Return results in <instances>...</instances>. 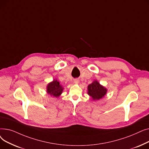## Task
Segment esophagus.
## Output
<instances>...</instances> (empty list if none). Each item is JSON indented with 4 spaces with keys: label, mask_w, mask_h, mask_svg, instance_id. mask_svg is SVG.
I'll return each mask as SVG.
<instances>
[{
    "label": "esophagus",
    "mask_w": 149,
    "mask_h": 149,
    "mask_svg": "<svg viewBox=\"0 0 149 149\" xmlns=\"http://www.w3.org/2000/svg\"><path fill=\"white\" fill-rule=\"evenodd\" d=\"M74 83H76V84L79 83V80L78 79H74Z\"/></svg>",
    "instance_id": "obj_1"
}]
</instances>
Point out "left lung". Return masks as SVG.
I'll return each mask as SVG.
<instances>
[{"instance_id": "left-lung-1", "label": "left lung", "mask_w": 149, "mask_h": 149, "mask_svg": "<svg viewBox=\"0 0 149 149\" xmlns=\"http://www.w3.org/2000/svg\"><path fill=\"white\" fill-rule=\"evenodd\" d=\"M88 94L93 100H100L106 95L107 92V89L97 81H94L92 84H90L88 86Z\"/></svg>"}]
</instances>
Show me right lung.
Here are the masks:
<instances>
[{"mask_svg":"<svg viewBox=\"0 0 149 149\" xmlns=\"http://www.w3.org/2000/svg\"><path fill=\"white\" fill-rule=\"evenodd\" d=\"M63 89L60 83L57 80H54L52 82L50 83L47 86V92L51 95L55 97H58L62 93Z\"/></svg>","mask_w":149,"mask_h":149,"instance_id":"right-lung-1","label":"right lung"}]
</instances>
